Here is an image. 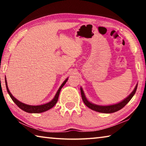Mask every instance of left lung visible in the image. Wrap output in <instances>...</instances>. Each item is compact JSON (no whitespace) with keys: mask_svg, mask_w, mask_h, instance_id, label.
<instances>
[{"mask_svg":"<svg viewBox=\"0 0 146 146\" xmlns=\"http://www.w3.org/2000/svg\"><path fill=\"white\" fill-rule=\"evenodd\" d=\"M137 86H138V84L136 85L134 90H133L132 91V93H131L127 98H125L124 100L121 101V102L119 103L116 104H113V105H110V106H99V105H97V104H95L91 103L90 102V101H88L87 98H86L82 88H80V91H81V95H82V98L83 100V102L87 107L90 108L91 110H94L97 112L103 113H112L121 110V109L123 108L128 102H129L130 100L131 99L132 97L135 94V92L137 89Z\"/></svg>","mask_w":146,"mask_h":146,"instance_id":"8db88e82","label":"left lung"}]
</instances>
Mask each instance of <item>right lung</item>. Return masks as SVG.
<instances>
[{
  "label": "right lung",
  "instance_id": "add662e5",
  "mask_svg": "<svg viewBox=\"0 0 146 146\" xmlns=\"http://www.w3.org/2000/svg\"><path fill=\"white\" fill-rule=\"evenodd\" d=\"M68 78H67L64 80V82L62 84V85L60 86V87L59 88L58 90L56 92V95L55 96V97L53 98V99L52 100H51L50 102L46 104H44L42 105H39V106H31V105H28L26 104H24L23 102H20L19 100H18L17 98H15L13 95H11V93H10V91L9 90V88L8 87V84H7V81H6V78H5V82H6V89L7 91H8V93L10 96V97L12 100H13V102L16 104L17 106H18L19 108H21L22 110L24 111L27 113H42L44 111H46L49 110H50L51 108H52L54 106H55L56 102L58 101V96L59 94H60L61 89L62 88L64 84L66 83V82L68 81Z\"/></svg>",
  "mask_w": 146,
  "mask_h": 146
}]
</instances>
